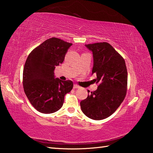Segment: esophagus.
Instances as JSON below:
<instances>
[{
	"mask_svg": "<svg viewBox=\"0 0 153 153\" xmlns=\"http://www.w3.org/2000/svg\"><path fill=\"white\" fill-rule=\"evenodd\" d=\"M73 88H79L80 86H78L77 85H73Z\"/></svg>",
	"mask_w": 153,
	"mask_h": 153,
	"instance_id": "34e87169",
	"label": "esophagus"
}]
</instances>
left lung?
<instances>
[{
	"mask_svg": "<svg viewBox=\"0 0 153 153\" xmlns=\"http://www.w3.org/2000/svg\"><path fill=\"white\" fill-rule=\"evenodd\" d=\"M85 47L93 53L92 74H97L93 80L99 86L80 102V108L91 119H105L116 111L126 96L128 77L125 61L107 42L85 45Z\"/></svg>",
	"mask_w": 153,
	"mask_h": 153,
	"instance_id": "left-lung-1",
	"label": "left lung"
}]
</instances>
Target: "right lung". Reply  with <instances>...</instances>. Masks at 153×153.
I'll return each instance as SVG.
<instances>
[{
    "instance_id": "obj_1",
    "label": "right lung",
    "mask_w": 153,
    "mask_h": 153,
    "mask_svg": "<svg viewBox=\"0 0 153 153\" xmlns=\"http://www.w3.org/2000/svg\"><path fill=\"white\" fill-rule=\"evenodd\" d=\"M73 45L61 39H47L31 52L23 70V87L31 105L40 112L51 114L62 107L65 95L73 87L71 80L55 78L54 71L64 61Z\"/></svg>"
}]
</instances>
